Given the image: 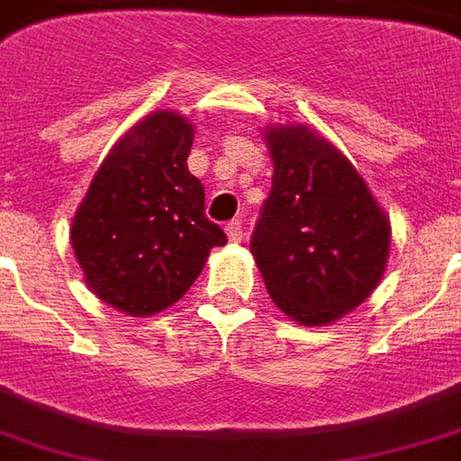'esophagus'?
I'll use <instances>...</instances> for the list:
<instances>
[{
  "instance_id": "34e87169",
  "label": "esophagus",
  "mask_w": 461,
  "mask_h": 461,
  "mask_svg": "<svg viewBox=\"0 0 461 461\" xmlns=\"http://www.w3.org/2000/svg\"><path fill=\"white\" fill-rule=\"evenodd\" d=\"M227 237H230V241H234V244H240L241 237H244V227H241L240 220H231L230 224H227Z\"/></svg>"
}]
</instances>
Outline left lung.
<instances>
[{"label": "left lung", "instance_id": "obj_1", "mask_svg": "<svg viewBox=\"0 0 461 461\" xmlns=\"http://www.w3.org/2000/svg\"><path fill=\"white\" fill-rule=\"evenodd\" d=\"M272 192L249 249L269 297L299 324L321 327L379 285L389 220L342 152L307 127L267 130Z\"/></svg>", "mask_w": 461, "mask_h": 461}]
</instances>
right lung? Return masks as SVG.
Here are the masks:
<instances>
[{
    "label": "right lung",
    "instance_id": "add662e5",
    "mask_svg": "<svg viewBox=\"0 0 461 461\" xmlns=\"http://www.w3.org/2000/svg\"><path fill=\"white\" fill-rule=\"evenodd\" d=\"M194 130L175 112L131 127L102 162L72 221V247L96 297L152 317L185 294L227 244L204 214V186L189 175Z\"/></svg>",
    "mask_w": 461,
    "mask_h": 461
}]
</instances>
